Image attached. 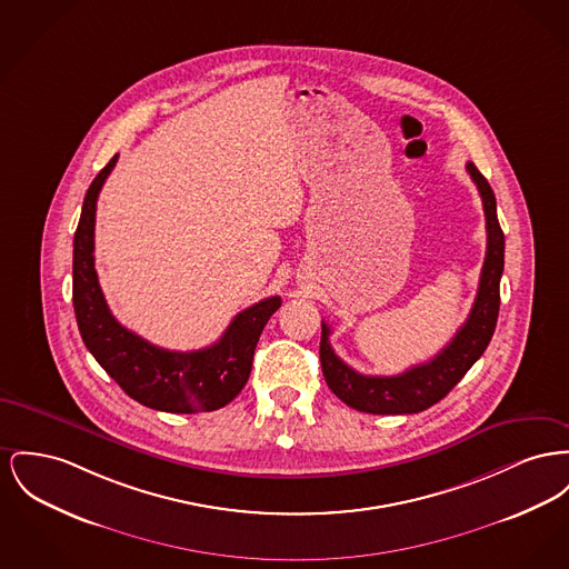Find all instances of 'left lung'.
Masks as SVG:
<instances>
[{
    "label": "left lung",
    "mask_w": 569,
    "mask_h": 569,
    "mask_svg": "<svg viewBox=\"0 0 569 569\" xmlns=\"http://www.w3.org/2000/svg\"><path fill=\"white\" fill-rule=\"evenodd\" d=\"M467 171L479 189L486 212L488 247L479 277L477 297L468 313L467 322L456 337L430 359L428 363L412 366L398 376H366L346 366L331 348V327L322 322L320 363L329 389L350 408L371 415H412L421 412L442 400L475 366L488 348L499 318V283L505 264V236L497 217V198L488 180L472 163Z\"/></svg>",
    "instance_id": "8db88e82"
}]
</instances>
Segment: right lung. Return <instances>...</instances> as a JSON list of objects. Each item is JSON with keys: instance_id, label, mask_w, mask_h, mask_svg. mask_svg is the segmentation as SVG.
<instances>
[{"instance_id": "obj_1", "label": "right lung", "mask_w": 569, "mask_h": 569, "mask_svg": "<svg viewBox=\"0 0 569 569\" xmlns=\"http://www.w3.org/2000/svg\"><path fill=\"white\" fill-rule=\"evenodd\" d=\"M118 154L92 180L72 249V305L79 333L101 368L134 401L163 412H208L234 400L249 380L258 339L281 307L268 297L240 311L221 339L208 348L173 352L124 329L109 311L94 268L97 200Z\"/></svg>"}]
</instances>
